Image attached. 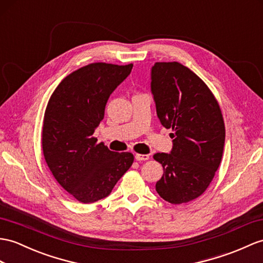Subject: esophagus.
I'll return each instance as SVG.
<instances>
[{
	"mask_svg": "<svg viewBox=\"0 0 263 263\" xmlns=\"http://www.w3.org/2000/svg\"><path fill=\"white\" fill-rule=\"evenodd\" d=\"M135 159L136 161H147L149 159V155L148 154H136Z\"/></svg>",
	"mask_w": 263,
	"mask_h": 263,
	"instance_id": "obj_1",
	"label": "esophagus"
}]
</instances>
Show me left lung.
Wrapping results in <instances>:
<instances>
[{
	"label": "left lung",
	"instance_id": "obj_1",
	"mask_svg": "<svg viewBox=\"0 0 263 263\" xmlns=\"http://www.w3.org/2000/svg\"><path fill=\"white\" fill-rule=\"evenodd\" d=\"M152 93L159 121L171 128V154L157 153L164 174L156 191L172 204L202 195L222 159L226 127L219 102L200 77L180 62H156Z\"/></svg>",
	"mask_w": 263,
	"mask_h": 263
}]
</instances>
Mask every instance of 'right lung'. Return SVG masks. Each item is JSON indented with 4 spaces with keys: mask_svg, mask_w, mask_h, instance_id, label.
I'll list each match as a JSON object with an SVG mask.
<instances>
[{
    "mask_svg": "<svg viewBox=\"0 0 263 263\" xmlns=\"http://www.w3.org/2000/svg\"><path fill=\"white\" fill-rule=\"evenodd\" d=\"M132 69L133 63H90L67 76L49 99L42 127L44 159L57 182L81 203L109 195L134 162L132 153L111 152L92 136L108 98Z\"/></svg>",
    "mask_w": 263,
    "mask_h": 263,
    "instance_id": "add662e5",
    "label": "right lung"
}]
</instances>
